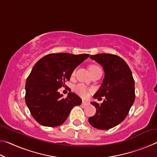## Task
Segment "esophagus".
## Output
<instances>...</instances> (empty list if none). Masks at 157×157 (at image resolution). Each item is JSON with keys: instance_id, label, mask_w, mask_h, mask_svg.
Returning a JSON list of instances; mask_svg holds the SVG:
<instances>
[{"instance_id": "34e87169", "label": "esophagus", "mask_w": 157, "mask_h": 157, "mask_svg": "<svg viewBox=\"0 0 157 157\" xmlns=\"http://www.w3.org/2000/svg\"><path fill=\"white\" fill-rule=\"evenodd\" d=\"M89 104V102H87V101H82V105L84 106H87Z\"/></svg>"}]
</instances>
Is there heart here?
I'll use <instances>...</instances> for the list:
<instances>
[{
  "label": "heart",
  "mask_w": 157,
  "mask_h": 157,
  "mask_svg": "<svg viewBox=\"0 0 157 157\" xmlns=\"http://www.w3.org/2000/svg\"><path fill=\"white\" fill-rule=\"evenodd\" d=\"M98 69H101V68L97 65H91L89 67V70L91 73L93 72V71L98 70ZM75 73V71H74L73 72V75H74ZM74 89H75V91L77 93V94L79 95H81L82 97L85 98L88 95V94H89L88 89H87L86 86L83 84H79L78 85H76Z\"/></svg>",
  "instance_id": "b5f03b06"
}]
</instances>
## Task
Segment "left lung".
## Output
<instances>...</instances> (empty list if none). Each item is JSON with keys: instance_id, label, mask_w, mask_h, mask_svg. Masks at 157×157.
<instances>
[{"instance_id": "left-lung-1", "label": "left lung", "mask_w": 157, "mask_h": 157, "mask_svg": "<svg viewBox=\"0 0 157 157\" xmlns=\"http://www.w3.org/2000/svg\"><path fill=\"white\" fill-rule=\"evenodd\" d=\"M90 58L102 66L105 78L94 97L105 96L102 103L92 102L96 113L89 118L91 125L99 129H109L123 122L135 99L134 80L129 66L116 55L101 53Z\"/></svg>"}]
</instances>
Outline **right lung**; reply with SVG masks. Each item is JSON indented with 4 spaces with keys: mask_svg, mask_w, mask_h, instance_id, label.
Wrapping results in <instances>:
<instances>
[{
    "mask_svg": "<svg viewBox=\"0 0 157 157\" xmlns=\"http://www.w3.org/2000/svg\"><path fill=\"white\" fill-rule=\"evenodd\" d=\"M89 57V54L53 53L37 62L25 83V102L37 123L46 127L63 124L82 99L73 92L68 96L58 92L70 79L73 71Z\"/></svg>",
    "mask_w": 157,
    "mask_h": 157,
    "instance_id": "obj_1",
    "label": "right lung"
}]
</instances>
